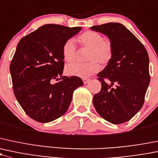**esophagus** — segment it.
I'll use <instances>...</instances> for the list:
<instances>
[{"label":"esophagus","mask_w":158,"mask_h":158,"mask_svg":"<svg viewBox=\"0 0 158 158\" xmlns=\"http://www.w3.org/2000/svg\"><path fill=\"white\" fill-rule=\"evenodd\" d=\"M82 81H83L84 84H87V83H89V81H90V79H87V78H84V79H82Z\"/></svg>","instance_id":"obj_1"}]
</instances>
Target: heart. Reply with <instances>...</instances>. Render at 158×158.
Listing matches in <instances>:
<instances>
[{"label": "heart", "instance_id": "obj_1", "mask_svg": "<svg viewBox=\"0 0 158 158\" xmlns=\"http://www.w3.org/2000/svg\"><path fill=\"white\" fill-rule=\"evenodd\" d=\"M78 41L83 47L89 48L86 60L89 62L85 64L71 63L66 66V73L69 76L87 78L100 69L99 62L107 65L114 56V48L108 40H104L100 33L94 31H86L81 34ZM62 54L64 60L72 62L76 56V47L73 39H68L63 44Z\"/></svg>", "mask_w": 158, "mask_h": 158}]
</instances>
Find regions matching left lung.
Wrapping results in <instances>:
<instances>
[{
    "instance_id": "8db88e82",
    "label": "left lung",
    "mask_w": 158,
    "mask_h": 158,
    "mask_svg": "<svg viewBox=\"0 0 158 158\" xmlns=\"http://www.w3.org/2000/svg\"><path fill=\"white\" fill-rule=\"evenodd\" d=\"M91 29L107 35L114 48L110 62L98 74L101 89L93 97V104L105 120L123 123L143 106L150 82L148 54L140 41L121 23H108ZM105 78L111 83L107 84Z\"/></svg>"
}]
</instances>
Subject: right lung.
Returning a JSON list of instances; mask_svg holds the SVG:
<instances>
[{
    "label": "right lung",
    "mask_w": 158,
    "mask_h": 158,
    "mask_svg": "<svg viewBox=\"0 0 158 158\" xmlns=\"http://www.w3.org/2000/svg\"><path fill=\"white\" fill-rule=\"evenodd\" d=\"M81 29L46 24L18 43L10 66L13 92L34 120L44 123L64 115L74 90L83 85L79 77L62 76L63 44ZM54 80L58 82L52 84Z\"/></svg>",
    "instance_id": "1"
}]
</instances>
